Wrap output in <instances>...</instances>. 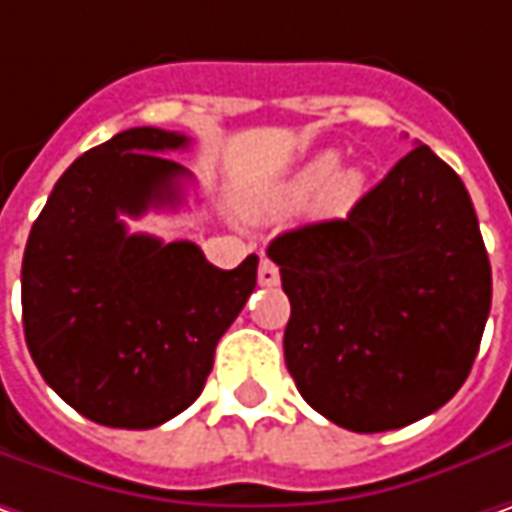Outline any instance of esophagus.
<instances>
[{"label": "esophagus", "mask_w": 512, "mask_h": 512, "mask_svg": "<svg viewBox=\"0 0 512 512\" xmlns=\"http://www.w3.org/2000/svg\"><path fill=\"white\" fill-rule=\"evenodd\" d=\"M278 280V266H275L269 257H263V260H260V269H257V283H260V286H278Z\"/></svg>", "instance_id": "obj_1"}]
</instances>
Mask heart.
<instances>
[{"label":"heart","mask_w":512,"mask_h":512,"mask_svg":"<svg viewBox=\"0 0 512 512\" xmlns=\"http://www.w3.org/2000/svg\"><path fill=\"white\" fill-rule=\"evenodd\" d=\"M341 157L335 151H323L318 157H312L306 166H300V171L286 183L283 189V200L289 206H303L309 203L315 194L321 195V206L329 214H344L349 212L361 191H364V174L358 168H341Z\"/></svg>","instance_id":"heart-1"}]
</instances>
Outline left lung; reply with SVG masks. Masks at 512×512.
<instances>
[{"mask_svg": "<svg viewBox=\"0 0 512 512\" xmlns=\"http://www.w3.org/2000/svg\"><path fill=\"white\" fill-rule=\"evenodd\" d=\"M266 252L292 303L286 369L332 424L398 430L467 381L493 275L470 194L427 145L401 157L344 220L278 234Z\"/></svg>", "mask_w": 512, "mask_h": 512, "instance_id": "1", "label": "left lung"}]
</instances>
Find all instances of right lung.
Wrapping results in <instances>:
<instances>
[{"label":"right lung","mask_w":512,"mask_h":512,"mask_svg":"<svg viewBox=\"0 0 512 512\" xmlns=\"http://www.w3.org/2000/svg\"><path fill=\"white\" fill-rule=\"evenodd\" d=\"M189 137L128 128L56 180L22 257V326L36 369L79 415L148 430L197 401L214 346L257 283V255L212 266L191 240L131 234L120 214L177 209Z\"/></svg>","instance_id":"add662e5"}]
</instances>
